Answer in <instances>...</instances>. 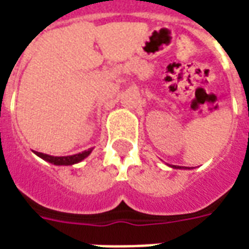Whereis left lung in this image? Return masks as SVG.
Listing matches in <instances>:
<instances>
[{
  "mask_svg": "<svg viewBox=\"0 0 249 249\" xmlns=\"http://www.w3.org/2000/svg\"><path fill=\"white\" fill-rule=\"evenodd\" d=\"M169 166H171L173 169H189V167H185V166H176V165H169Z\"/></svg>",
  "mask_w": 249,
  "mask_h": 249,
  "instance_id": "1",
  "label": "left lung"
}]
</instances>
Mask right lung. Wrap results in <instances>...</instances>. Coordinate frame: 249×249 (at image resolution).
<instances>
[{"label":"right lung","mask_w":249,"mask_h":249,"mask_svg":"<svg viewBox=\"0 0 249 249\" xmlns=\"http://www.w3.org/2000/svg\"><path fill=\"white\" fill-rule=\"evenodd\" d=\"M93 150V148L88 149V150H84L82 153H78V154H73V156H66V157H54V156H50V154H45V153L36 152V154L38 157H40L42 160L53 163V165H58V166H68V165H75L78 162H82L84 158H87L91 152Z\"/></svg>","instance_id":"obj_1"}]
</instances>
